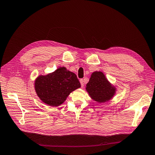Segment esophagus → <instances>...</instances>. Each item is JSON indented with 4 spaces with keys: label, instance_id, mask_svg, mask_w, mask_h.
Returning <instances> with one entry per match:
<instances>
[{
    "label": "esophagus",
    "instance_id": "esophagus-1",
    "mask_svg": "<svg viewBox=\"0 0 155 155\" xmlns=\"http://www.w3.org/2000/svg\"><path fill=\"white\" fill-rule=\"evenodd\" d=\"M80 83H81V87H84V84H85V81H84V79H81Z\"/></svg>",
    "mask_w": 155,
    "mask_h": 155
}]
</instances>
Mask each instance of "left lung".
<instances>
[{"instance_id": "obj_1", "label": "left lung", "mask_w": 155, "mask_h": 155, "mask_svg": "<svg viewBox=\"0 0 155 155\" xmlns=\"http://www.w3.org/2000/svg\"><path fill=\"white\" fill-rule=\"evenodd\" d=\"M86 89L92 99L100 103L109 101L115 93L114 87L110 85L101 72L92 73Z\"/></svg>"}]
</instances>
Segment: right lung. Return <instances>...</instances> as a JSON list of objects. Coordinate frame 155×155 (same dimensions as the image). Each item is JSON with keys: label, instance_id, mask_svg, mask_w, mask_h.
Masks as SVG:
<instances>
[{"label": "right lung", "instance_id": "add662e5", "mask_svg": "<svg viewBox=\"0 0 155 155\" xmlns=\"http://www.w3.org/2000/svg\"><path fill=\"white\" fill-rule=\"evenodd\" d=\"M35 83V91L40 99L52 107L62 104L70 92L81 87L76 75L64 67L59 68L46 76H40Z\"/></svg>", "mask_w": 155, "mask_h": 155}]
</instances>
